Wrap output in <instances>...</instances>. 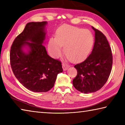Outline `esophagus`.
<instances>
[{"label":"esophagus","mask_w":125,"mask_h":125,"mask_svg":"<svg viewBox=\"0 0 125 125\" xmlns=\"http://www.w3.org/2000/svg\"><path fill=\"white\" fill-rule=\"evenodd\" d=\"M62 67H63V70L65 71L67 70L68 68L69 67V65L68 64H65V63H62Z\"/></svg>","instance_id":"1"}]
</instances>
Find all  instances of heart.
<instances>
[{
  "mask_svg": "<svg viewBox=\"0 0 125 125\" xmlns=\"http://www.w3.org/2000/svg\"><path fill=\"white\" fill-rule=\"evenodd\" d=\"M94 42V36L89 30L65 25L57 30L56 37L50 39L48 49L53 56L57 57L62 53L64 46L67 58L76 62L88 56Z\"/></svg>",
  "mask_w": 125,
  "mask_h": 125,
  "instance_id": "heart-1",
  "label": "heart"
}]
</instances>
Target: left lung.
Masks as SVG:
<instances>
[{
  "instance_id": "left-lung-1",
  "label": "left lung",
  "mask_w": 125,
  "mask_h": 125,
  "mask_svg": "<svg viewBox=\"0 0 125 125\" xmlns=\"http://www.w3.org/2000/svg\"><path fill=\"white\" fill-rule=\"evenodd\" d=\"M90 54L83 62L74 65L77 75L73 80L76 89L84 94L96 92L106 83L113 65V54L106 37L98 30Z\"/></svg>"
}]
</instances>
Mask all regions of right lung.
Listing matches in <instances>:
<instances>
[{"label":"right lung","instance_id":"add662e5","mask_svg":"<svg viewBox=\"0 0 125 125\" xmlns=\"http://www.w3.org/2000/svg\"><path fill=\"white\" fill-rule=\"evenodd\" d=\"M47 21L31 22L14 40L10 49V65L20 83L33 92H46L53 88L61 62L48 56L43 45ZM28 47V52L23 48Z\"/></svg>","mask_w":125,"mask_h":125}]
</instances>
